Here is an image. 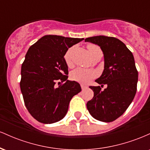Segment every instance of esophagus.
<instances>
[{"mask_svg":"<svg viewBox=\"0 0 150 150\" xmlns=\"http://www.w3.org/2000/svg\"><path fill=\"white\" fill-rule=\"evenodd\" d=\"M81 88H82V90H84V89H87V86L84 85H81Z\"/></svg>","mask_w":150,"mask_h":150,"instance_id":"obj_1","label":"esophagus"}]
</instances>
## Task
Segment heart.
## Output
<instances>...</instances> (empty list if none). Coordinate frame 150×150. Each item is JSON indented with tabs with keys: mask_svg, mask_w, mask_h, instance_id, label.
<instances>
[{
	"mask_svg": "<svg viewBox=\"0 0 150 150\" xmlns=\"http://www.w3.org/2000/svg\"><path fill=\"white\" fill-rule=\"evenodd\" d=\"M87 49L90 54V56H92L94 53L99 52L101 51V49L99 46L94 44H89L87 46ZM71 52L72 49H69L66 51L64 55V59L67 65H69L71 63ZM96 76V73L94 70L90 69H86V68H77L75 69L70 73V77L73 80L77 81L82 84H87L92 79Z\"/></svg>",
	"mask_w": 150,
	"mask_h": 150,
	"instance_id": "obj_1",
	"label": "heart"
}]
</instances>
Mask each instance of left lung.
Returning <instances> with one entry per match:
<instances>
[{
    "label": "left lung",
    "mask_w": 150,
    "mask_h": 150,
    "mask_svg": "<svg viewBox=\"0 0 150 150\" xmlns=\"http://www.w3.org/2000/svg\"><path fill=\"white\" fill-rule=\"evenodd\" d=\"M85 42L100 46L104 57V69L95 80L107 85L104 91L100 86H90L94 97L87 103L93 118L111 122L120 117L131 104L137 92L138 72L131 51L124 43L112 37L96 36L87 38Z\"/></svg>",
    "instance_id": "8db88e82"
}]
</instances>
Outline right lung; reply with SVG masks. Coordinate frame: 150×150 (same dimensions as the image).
Listing matches in <instances>:
<instances>
[{"label":"right lung","instance_id":"add662e5","mask_svg":"<svg viewBox=\"0 0 150 150\" xmlns=\"http://www.w3.org/2000/svg\"><path fill=\"white\" fill-rule=\"evenodd\" d=\"M83 39L46 35L26 53L21 68L20 89L26 108L40 123L51 124L63 119L71 99L81 91L78 82L68 80L64 55ZM58 81L61 85L56 87Z\"/></svg>","mask_w":150,"mask_h":150}]
</instances>
